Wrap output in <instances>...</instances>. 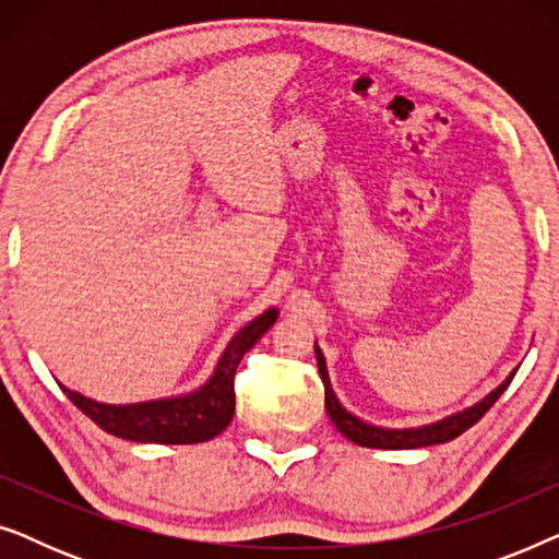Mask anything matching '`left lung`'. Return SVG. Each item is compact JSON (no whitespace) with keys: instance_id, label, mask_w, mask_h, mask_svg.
I'll return each mask as SVG.
<instances>
[{"instance_id":"left-lung-1","label":"left lung","mask_w":559,"mask_h":559,"mask_svg":"<svg viewBox=\"0 0 559 559\" xmlns=\"http://www.w3.org/2000/svg\"><path fill=\"white\" fill-rule=\"evenodd\" d=\"M316 356H318L320 379H323V386H325V409H328V417L333 419L335 430H338L343 438L356 442V445L377 448V450H417V448L442 445V442L455 440L457 435H463L468 427L476 425L478 419L493 407V402L507 392V386L511 384V379H514L516 373V369L511 371L509 377L493 389V392H488L484 396V400H478L476 404H471V407H465L461 412H453V415L435 419V423H427L419 427H381V425L366 423V419L343 407L338 394H335V389L331 384L325 354L320 350L318 341H316Z\"/></svg>"}]
</instances>
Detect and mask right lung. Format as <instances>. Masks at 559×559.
Listing matches in <instances>:
<instances>
[{
  "mask_svg": "<svg viewBox=\"0 0 559 559\" xmlns=\"http://www.w3.org/2000/svg\"><path fill=\"white\" fill-rule=\"evenodd\" d=\"M280 310L266 308L234 338L226 343L218 356L213 373L193 392L163 396V400L134 402V404H106L96 402L81 392H73L60 384L63 394L79 407L83 415L94 419L104 432L117 435L132 442H159V445H193L209 442L231 425L236 409L234 373L243 354L277 323Z\"/></svg>",
  "mask_w": 559,
  "mask_h": 559,
  "instance_id": "add662e5",
  "label": "right lung"
}]
</instances>
